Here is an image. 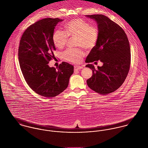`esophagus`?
Returning a JSON list of instances; mask_svg holds the SVG:
<instances>
[{
    "label": "esophagus",
    "instance_id": "obj_1",
    "mask_svg": "<svg viewBox=\"0 0 148 148\" xmlns=\"http://www.w3.org/2000/svg\"><path fill=\"white\" fill-rule=\"evenodd\" d=\"M83 68V66H82L75 65V66H74V70H75V71H78V70H79V69H82Z\"/></svg>",
    "mask_w": 148,
    "mask_h": 148
}]
</instances>
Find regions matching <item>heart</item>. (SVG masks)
<instances>
[{"label":"heart","instance_id":"1","mask_svg":"<svg viewBox=\"0 0 148 148\" xmlns=\"http://www.w3.org/2000/svg\"><path fill=\"white\" fill-rule=\"evenodd\" d=\"M65 31L56 29L52 36V42L58 48L61 49L66 44L68 37L77 38L76 45L90 50L93 48L99 38V29L95 25L81 18L72 19L64 25ZM84 56V51L79 48L68 49L63 53L64 58L72 63H80Z\"/></svg>","mask_w":148,"mask_h":148}]
</instances>
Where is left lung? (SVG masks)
<instances>
[{
	"label": "left lung",
	"instance_id": "8db88e82",
	"mask_svg": "<svg viewBox=\"0 0 148 148\" xmlns=\"http://www.w3.org/2000/svg\"><path fill=\"white\" fill-rule=\"evenodd\" d=\"M86 16L97 22L99 38L85 62L90 63L100 60L103 63L102 66H97V70L91 64L85 66L92 69L93 73L86 83L96 92L106 95L119 89L127 78L130 65L129 42L123 28L107 16L101 14Z\"/></svg>",
	"mask_w": 148,
	"mask_h": 148
}]
</instances>
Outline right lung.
Instances as JSON below:
<instances>
[{
  "instance_id": "1",
  "label": "right lung",
  "mask_w": 148,
  "mask_h": 148,
  "mask_svg": "<svg viewBox=\"0 0 148 148\" xmlns=\"http://www.w3.org/2000/svg\"><path fill=\"white\" fill-rule=\"evenodd\" d=\"M59 18H44L28 27L22 35L18 56L23 75L29 86L43 97H53L67 88L73 66L62 62L56 69L49 67L56 50L52 34Z\"/></svg>"
}]
</instances>
